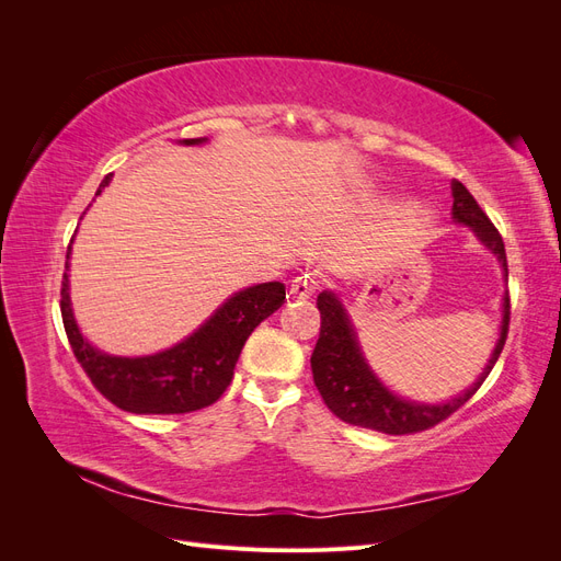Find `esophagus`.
<instances>
[{
	"instance_id": "1",
	"label": "esophagus",
	"mask_w": 561,
	"mask_h": 561,
	"mask_svg": "<svg viewBox=\"0 0 561 561\" xmlns=\"http://www.w3.org/2000/svg\"><path fill=\"white\" fill-rule=\"evenodd\" d=\"M318 287H320L318 271H309V274H304L299 280L293 283L290 293H293V297H297V299H309V297L318 290Z\"/></svg>"
}]
</instances>
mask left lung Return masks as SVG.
I'll return each instance as SVG.
<instances>
[{
  "label": "left lung",
  "mask_w": 561,
  "mask_h": 561,
  "mask_svg": "<svg viewBox=\"0 0 561 561\" xmlns=\"http://www.w3.org/2000/svg\"><path fill=\"white\" fill-rule=\"evenodd\" d=\"M451 215L456 222L466 225L474 231V236L496 254L507 276L505 245L499 229L491 225L486 213L478 206V201L472 198V194L458 180L451 182ZM318 311L320 336L311 355V369L313 383L322 400H325L328 410L334 416L351 423V426H360L388 435H412L437 426L439 421L449 419L458 407H463L474 393H478V388L489 377V371L494 369L507 339V325H511V295L505 293L503 297L501 336L480 379L474 381L463 396L439 404H421L390 393L363 358L358 336L353 332V325L342 307V301L332 293L325 290L318 295Z\"/></svg>",
  "instance_id": "left-lung-1"
}]
</instances>
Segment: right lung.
<instances>
[{
  "instance_id": "1",
  "label": "right lung",
  "mask_w": 561,
  "mask_h": 561,
  "mask_svg": "<svg viewBox=\"0 0 561 561\" xmlns=\"http://www.w3.org/2000/svg\"><path fill=\"white\" fill-rule=\"evenodd\" d=\"M201 142H206V138L182 140V145ZM110 180L112 173L100 182L95 196L103 194ZM60 297L62 325L75 358L100 393L118 410L133 414H186L203 410L225 393L252 330L283 307L285 285L260 283L245 287L229 297L184 342L142 358L107 355L81 336L70 307L67 271L62 274Z\"/></svg>"
}]
</instances>
